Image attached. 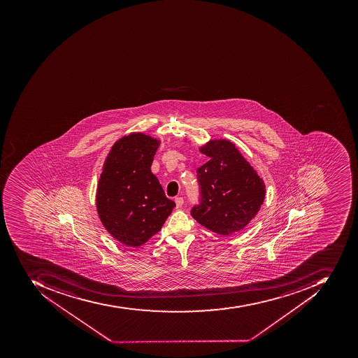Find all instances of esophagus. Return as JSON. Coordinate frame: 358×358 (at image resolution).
<instances>
[{"instance_id": "34e87169", "label": "esophagus", "mask_w": 358, "mask_h": 358, "mask_svg": "<svg viewBox=\"0 0 358 358\" xmlns=\"http://www.w3.org/2000/svg\"><path fill=\"white\" fill-rule=\"evenodd\" d=\"M176 208H180V207L182 206V203H184V199H182V197H176Z\"/></svg>"}]
</instances>
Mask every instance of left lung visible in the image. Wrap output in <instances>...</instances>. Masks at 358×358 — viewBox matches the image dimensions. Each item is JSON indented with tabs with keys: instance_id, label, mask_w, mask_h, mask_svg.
Instances as JSON below:
<instances>
[{
	"instance_id": "1",
	"label": "left lung",
	"mask_w": 358,
	"mask_h": 358,
	"mask_svg": "<svg viewBox=\"0 0 358 358\" xmlns=\"http://www.w3.org/2000/svg\"><path fill=\"white\" fill-rule=\"evenodd\" d=\"M210 160L197 169L199 203L190 213L198 223L222 236L242 230L265 198V185L250 163L227 140L201 148Z\"/></svg>"
}]
</instances>
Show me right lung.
Instances as JSON below:
<instances>
[{
	"instance_id": "obj_1",
	"label": "right lung",
	"mask_w": 358,
	"mask_h": 358,
	"mask_svg": "<svg viewBox=\"0 0 358 358\" xmlns=\"http://www.w3.org/2000/svg\"><path fill=\"white\" fill-rule=\"evenodd\" d=\"M159 141L124 136L113 145L99 180L97 211L106 230L124 245L145 243L162 228L176 203L151 172Z\"/></svg>"
}]
</instances>
